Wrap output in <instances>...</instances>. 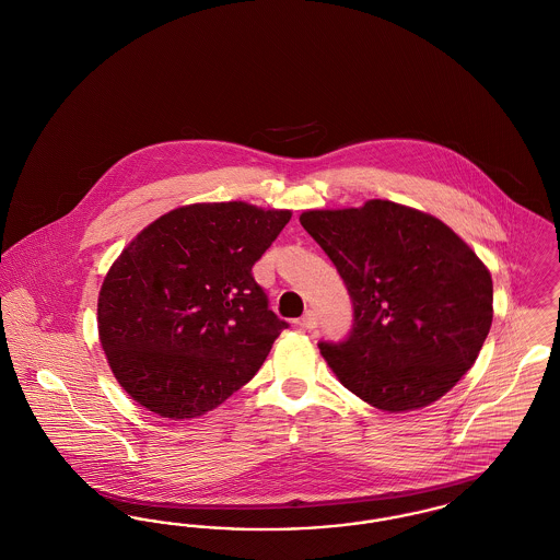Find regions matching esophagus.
Returning <instances> with one entry per match:
<instances>
[{
    "instance_id": "1",
    "label": "esophagus",
    "mask_w": 560,
    "mask_h": 560,
    "mask_svg": "<svg viewBox=\"0 0 560 560\" xmlns=\"http://www.w3.org/2000/svg\"><path fill=\"white\" fill-rule=\"evenodd\" d=\"M317 323H319V317H317V313H315V311H308L302 319L295 320V325H298V327H302V329H315V327H317Z\"/></svg>"
}]
</instances>
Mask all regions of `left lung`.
Listing matches in <instances>:
<instances>
[{
  "label": "left lung",
  "mask_w": 560,
  "mask_h": 560,
  "mask_svg": "<svg viewBox=\"0 0 560 560\" xmlns=\"http://www.w3.org/2000/svg\"><path fill=\"white\" fill-rule=\"evenodd\" d=\"M300 222L352 298L350 336L319 345L340 384L388 413L447 395L493 320L491 272L472 247L443 220L386 199L306 210Z\"/></svg>",
  "instance_id": "8db88e82"
}]
</instances>
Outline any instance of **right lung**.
Masks as SVG:
<instances>
[{"label": "right lung", "mask_w": 560, "mask_h": 560, "mask_svg": "<svg viewBox=\"0 0 560 560\" xmlns=\"http://www.w3.org/2000/svg\"><path fill=\"white\" fill-rule=\"evenodd\" d=\"M290 210L245 201L163 213L108 268L98 338L119 386L167 420L215 409L247 384L288 327L252 267Z\"/></svg>", "instance_id": "add662e5"}]
</instances>
